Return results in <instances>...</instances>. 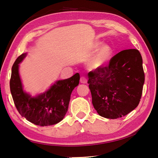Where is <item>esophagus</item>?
Here are the masks:
<instances>
[{
  "instance_id": "esophagus-1",
  "label": "esophagus",
  "mask_w": 158,
  "mask_h": 158,
  "mask_svg": "<svg viewBox=\"0 0 158 158\" xmlns=\"http://www.w3.org/2000/svg\"><path fill=\"white\" fill-rule=\"evenodd\" d=\"M80 82L81 83H87V79L85 77H81V79H80Z\"/></svg>"
}]
</instances>
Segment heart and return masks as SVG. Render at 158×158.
<instances>
[{
    "mask_svg": "<svg viewBox=\"0 0 158 158\" xmlns=\"http://www.w3.org/2000/svg\"><path fill=\"white\" fill-rule=\"evenodd\" d=\"M102 44L101 42H96L94 48L97 49ZM113 56V49L109 45L104 44L98 49L95 56L89 62V66L93 69H98L105 66Z\"/></svg>",
    "mask_w": 158,
    "mask_h": 158,
    "instance_id": "b5f03b06",
    "label": "heart"
}]
</instances>
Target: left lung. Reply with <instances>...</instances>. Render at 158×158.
<instances>
[{
    "mask_svg": "<svg viewBox=\"0 0 158 158\" xmlns=\"http://www.w3.org/2000/svg\"><path fill=\"white\" fill-rule=\"evenodd\" d=\"M88 76L92 104L99 115L117 119L139 105L145 82L139 50H123L108 65L89 72Z\"/></svg>",
    "mask_w": 158,
    "mask_h": 158,
    "instance_id": "1",
    "label": "left lung"
}]
</instances>
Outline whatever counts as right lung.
Returning <instances> with one entry per match:
<instances>
[{
	"label": "right lung",
	"instance_id": "right-lung-1",
	"mask_svg": "<svg viewBox=\"0 0 158 158\" xmlns=\"http://www.w3.org/2000/svg\"><path fill=\"white\" fill-rule=\"evenodd\" d=\"M26 55H20L12 66L10 90L13 102L20 115L30 122L40 126L54 125L64 119L68 110L70 95L79 85V74L58 80L45 92L32 96L23 90L19 73V64Z\"/></svg>",
	"mask_w": 158,
	"mask_h": 158
}]
</instances>
